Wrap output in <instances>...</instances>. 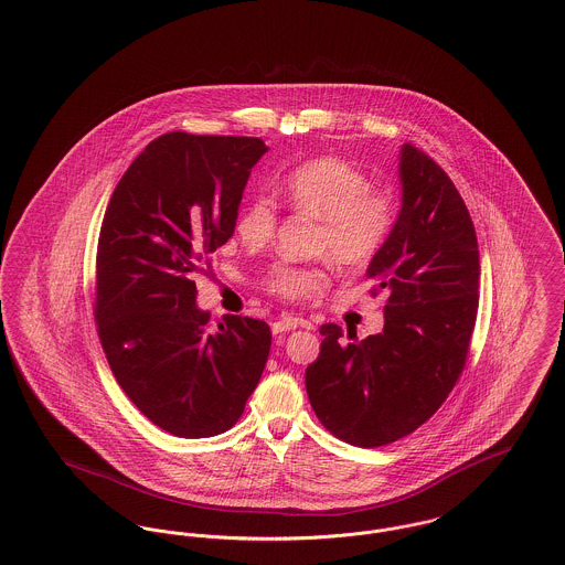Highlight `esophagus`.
<instances>
[{
	"mask_svg": "<svg viewBox=\"0 0 565 565\" xmlns=\"http://www.w3.org/2000/svg\"><path fill=\"white\" fill-rule=\"evenodd\" d=\"M299 327H302V320H297V318H284V320H279V322H273L270 331H273V334H281V332L295 331V329H299Z\"/></svg>",
	"mask_w": 565,
	"mask_h": 565,
	"instance_id": "obj_1",
	"label": "esophagus"
}]
</instances>
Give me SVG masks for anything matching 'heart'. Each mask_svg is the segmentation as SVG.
<instances>
[{
    "instance_id": "heart-1",
    "label": "heart",
    "mask_w": 565,
    "mask_h": 565,
    "mask_svg": "<svg viewBox=\"0 0 565 565\" xmlns=\"http://www.w3.org/2000/svg\"><path fill=\"white\" fill-rule=\"evenodd\" d=\"M371 183L359 168L320 158L295 168L284 181L288 202L320 222L316 249L327 252L339 265L369 263L395 224V206L388 196L369 192ZM277 226L273 200H252L236 220V233L249 245H265ZM329 275L320 266L277 265L268 275V288L286 299L320 295Z\"/></svg>"
}]
</instances>
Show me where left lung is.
Here are the masks:
<instances>
[{"label":"left lung","mask_w":565,"mask_h":565,"mask_svg":"<svg viewBox=\"0 0 565 565\" xmlns=\"http://www.w3.org/2000/svg\"><path fill=\"white\" fill-rule=\"evenodd\" d=\"M398 179L397 220L366 268L391 295L384 331L359 341L327 324L305 371L320 423L361 448L397 441L439 409L463 371L478 313L480 256L461 194L409 142L398 151Z\"/></svg>","instance_id":"8db88e82"}]
</instances>
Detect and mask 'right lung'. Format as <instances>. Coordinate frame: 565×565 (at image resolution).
I'll return each instance as SVG.
<instances>
[{"label":"right lung","instance_id":"right-lung-1","mask_svg":"<svg viewBox=\"0 0 565 565\" xmlns=\"http://www.w3.org/2000/svg\"><path fill=\"white\" fill-rule=\"evenodd\" d=\"M260 138L170 132L117 183L102 222L96 320L119 386L177 437L228 431L265 371L263 320L226 316L206 331L194 273L236 228Z\"/></svg>","mask_w":565,"mask_h":565}]
</instances>
